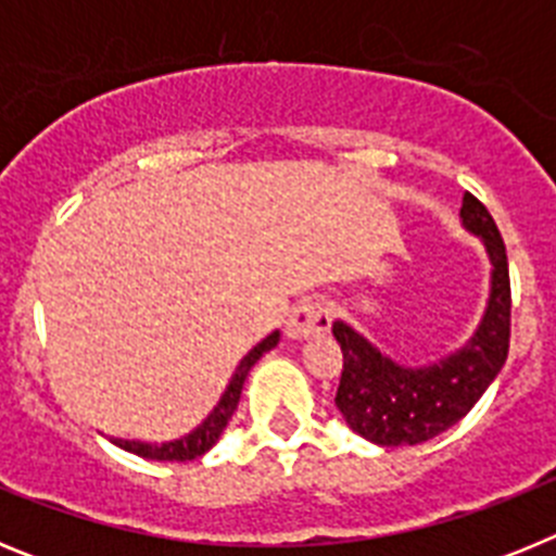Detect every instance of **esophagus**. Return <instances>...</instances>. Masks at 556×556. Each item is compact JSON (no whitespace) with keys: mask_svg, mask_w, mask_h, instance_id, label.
I'll return each instance as SVG.
<instances>
[{"mask_svg":"<svg viewBox=\"0 0 556 556\" xmlns=\"http://www.w3.org/2000/svg\"><path fill=\"white\" fill-rule=\"evenodd\" d=\"M331 306L326 301H303L287 314V337L308 339L314 333H326L331 328Z\"/></svg>","mask_w":556,"mask_h":556,"instance_id":"esophagus-1","label":"esophagus"}]
</instances>
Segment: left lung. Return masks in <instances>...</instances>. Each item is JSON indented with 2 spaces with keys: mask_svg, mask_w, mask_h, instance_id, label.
I'll return each instance as SVG.
<instances>
[{
  "mask_svg": "<svg viewBox=\"0 0 556 556\" xmlns=\"http://www.w3.org/2000/svg\"><path fill=\"white\" fill-rule=\"evenodd\" d=\"M462 228L479 236L490 255V294L479 326L459 351L429 365H401L378 351L348 323H333L342 348L337 409L345 424L376 445H417L456 426L495 381L509 353V267L507 248L490 211L465 191Z\"/></svg>",
  "mask_w": 556,
  "mask_h": 556,
  "instance_id": "1",
  "label": "left lung"
}]
</instances>
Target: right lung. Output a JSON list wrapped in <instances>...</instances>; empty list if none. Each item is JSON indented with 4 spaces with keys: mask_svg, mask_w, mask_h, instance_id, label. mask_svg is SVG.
<instances>
[{
    "mask_svg": "<svg viewBox=\"0 0 556 556\" xmlns=\"http://www.w3.org/2000/svg\"><path fill=\"white\" fill-rule=\"evenodd\" d=\"M278 339H281V331H273L269 337H264L262 342H258V345L242 358V362H239V367H236V372L230 376L228 387H225L217 406L208 412V417H205L198 429H191L189 434H184L180 440H169V443H141V440H122V437H111V443L130 451V454L144 456V459H155V462H189L203 456L205 451H211L214 445H217L225 426H228V420L233 417L236 406H239V397H242V387L248 372L253 370V365L264 356V353L273 351V348L278 345Z\"/></svg>",
    "mask_w": 556,
    "mask_h": 556,
    "instance_id": "obj_1",
    "label": "right lung"
}]
</instances>
